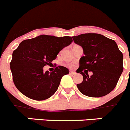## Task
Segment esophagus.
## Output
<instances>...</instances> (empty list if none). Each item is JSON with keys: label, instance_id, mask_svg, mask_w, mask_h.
Here are the masks:
<instances>
[{"label": "esophagus", "instance_id": "34e87169", "mask_svg": "<svg viewBox=\"0 0 130 130\" xmlns=\"http://www.w3.org/2000/svg\"><path fill=\"white\" fill-rule=\"evenodd\" d=\"M70 74H76V72H75V71H70Z\"/></svg>", "mask_w": 130, "mask_h": 130}]
</instances>
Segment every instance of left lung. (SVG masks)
I'll list each match as a JSON object with an SVG mask.
<instances>
[{"label":"left lung","instance_id":"1","mask_svg":"<svg viewBox=\"0 0 130 130\" xmlns=\"http://www.w3.org/2000/svg\"><path fill=\"white\" fill-rule=\"evenodd\" d=\"M75 43L82 47L85 56L79 59L76 72L83 75L82 83L77 85L85 95L100 98L111 92L123 71V55L113 40L96 33L72 36ZM92 72V76L88 74Z\"/></svg>","mask_w":130,"mask_h":130}]
</instances>
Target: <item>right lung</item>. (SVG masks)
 <instances>
[{
	"label": "right lung",
	"mask_w": 130,
	"mask_h": 130,
	"mask_svg": "<svg viewBox=\"0 0 130 130\" xmlns=\"http://www.w3.org/2000/svg\"><path fill=\"white\" fill-rule=\"evenodd\" d=\"M72 42V37H57L42 35L25 40L13 51L10 63L14 85L30 99L42 101L56 92L61 77L69 73L63 66L54 71L43 72L45 65L51 64L59 51Z\"/></svg>",
	"instance_id": "right-lung-1"
}]
</instances>
